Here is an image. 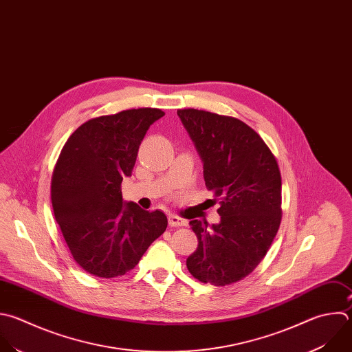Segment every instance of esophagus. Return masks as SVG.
<instances>
[{
  "mask_svg": "<svg viewBox=\"0 0 352 352\" xmlns=\"http://www.w3.org/2000/svg\"><path fill=\"white\" fill-rule=\"evenodd\" d=\"M168 223L170 226H185L186 225V219H182L177 215H168Z\"/></svg>",
  "mask_w": 352,
  "mask_h": 352,
  "instance_id": "1",
  "label": "esophagus"
}]
</instances>
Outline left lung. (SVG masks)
Here are the masks:
<instances>
[{
    "instance_id": "8db88e82",
    "label": "left lung",
    "mask_w": 352,
    "mask_h": 352,
    "mask_svg": "<svg viewBox=\"0 0 352 352\" xmlns=\"http://www.w3.org/2000/svg\"><path fill=\"white\" fill-rule=\"evenodd\" d=\"M177 114L203 162L206 186L221 197L218 223L189 222L199 245L186 267L203 283H235L261 263L280 225L276 159L263 138L238 119L197 109Z\"/></svg>"
}]
</instances>
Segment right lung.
Here are the masks:
<instances>
[{
	"label": "right lung",
	"mask_w": 352,
	"mask_h": 352,
	"mask_svg": "<svg viewBox=\"0 0 352 352\" xmlns=\"http://www.w3.org/2000/svg\"><path fill=\"white\" fill-rule=\"evenodd\" d=\"M164 116L153 107L100 116L65 144L52 175L55 219L76 263L98 278L131 271L167 228L163 211H146L122 196L140 145Z\"/></svg>",
	"instance_id": "right-lung-1"
}]
</instances>
